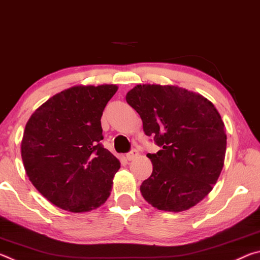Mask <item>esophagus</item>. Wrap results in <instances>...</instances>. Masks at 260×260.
<instances>
[{
	"label": "esophagus",
	"instance_id": "obj_1",
	"mask_svg": "<svg viewBox=\"0 0 260 260\" xmlns=\"http://www.w3.org/2000/svg\"><path fill=\"white\" fill-rule=\"evenodd\" d=\"M138 156H139V151L136 150V149H133V150H131L129 152L126 153V158L128 160H133L134 158H136Z\"/></svg>",
	"mask_w": 260,
	"mask_h": 260
}]
</instances>
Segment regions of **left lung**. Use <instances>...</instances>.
<instances>
[{
  "mask_svg": "<svg viewBox=\"0 0 260 260\" xmlns=\"http://www.w3.org/2000/svg\"><path fill=\"white\" fill-rule=\"evenodd\" d=\"M126 101L160 150L148 153L152 173L141 184L153 208L181 212L212 190L223 167L227 136L208 99L177 86L138 85Z\"/></svg>",
  "mask_w": 260,
  "mask_h": 260,
  "instance_id": "left-lung-1",
  "label": "left lung"
}]
</instances>
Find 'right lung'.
<instances>
[{"label": "right lung", "mask_w": 260, "mask_h": 260, "mask_svg": "<svg viewBox=\"0 0 260 260\" xmlns=\"http://www.w3.org/2000/svg\"><path fill=\"white\" fill-rule=\"evenodd\" d=\"M116 85L74 86L43 103L26 124L21 158L43 197L71 212L105 203L120 162L101 141V117Z\"/></svg>", "instance_id": "obj_1"}]
</instances>
